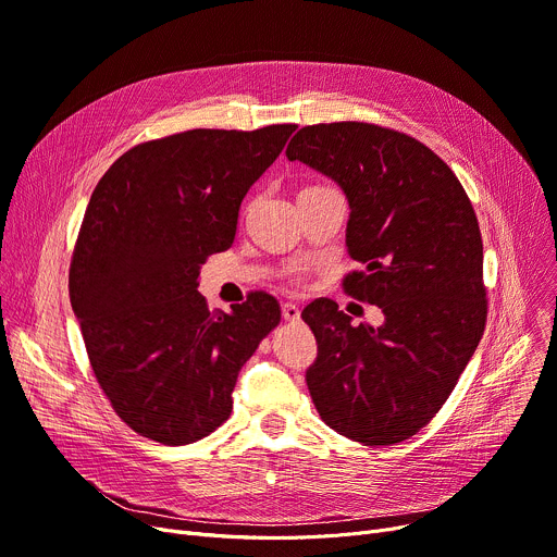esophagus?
I'll list each match as a JSON object with an SVG mask.
<instances>
[{"instance_id": "34e87169", "label": "esophagus", "mask_w": 557, "mask_h": 557, "mask_svg": "<svg viewBox=\"0 0 557 557\" xmlns=\"http://www.w3.org/2000/svg\"><path fill=\"white\" fill-rule=\"evenodd\" d=\"M282 318L288 320V323H296V320L300 318V309L294 302H284L282 305Z\"/></svg>"}]
</instances>
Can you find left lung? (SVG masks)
Segmentation results:
<instances>
[{
  "label": "left lung",
  "instance_id": "left-lung-1",
  "mask_svg": "<svg viewBox=\"0 0 557 557\" xmlns=\"http://www.w3.org/2000/svg\"><path fill=\"white\" fill-rule=\"evenodd\" d=\"M286 158L347 196V252L363 271L347 296L376 305L382 327L352 325L334 300L305 307L318 341L307 386L323 422L386 447L441 411L485 332L483 242L456 173L416 137L363 122L305 126Z\"/></svg>",
  "mask_w": 557,
  "mask_h": 557
}]
</instances>
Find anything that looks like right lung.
I'll use <instances>...</instances> for the list:
<instances>
[{
  "mask_svg": "<svg viewBox=\"0 0 557 557\" xmlns=\"http://www.w3.org/2000/svg\"><path fill=\"white\" fill-rule=\"evenodd\" d=\"M296 128H194L144 141L95 187L70 300L97 382L135 433L175 447L216 431L242 366L280 325V302L263 290L223 313L196 288L200 263L232 246L244 196Z\"/></svg>",
  "mask_w": 557,
  "mask_h": 557,
  "instance_id": "obj_1",
  "label": "right lung"
}]
</instances>
